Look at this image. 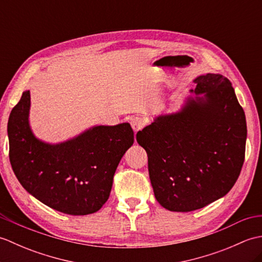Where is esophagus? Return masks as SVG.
Returning a JSON list of instances; mask_svg holds the SVG:
<instances>
[{"instance_id":"esophagus-1","label":"esophagus","mask_w":262,"mask_h":262,"mask_svg":"<svg viewBox=\"0 0 262 262\" xmlns=\"http://www.w3.org/2000/svg\"><path fill=\"white\" fill-rule=\"evenodd\" d=\"M130 125L133 127V129H134L135 133H137L138 130H141L142 128L145 125V120H144L142 117H132L130 118Z\"/></svg>"}]
</instances>
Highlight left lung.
Masks as SVG:
<instances>
[{
    "label": "left lung",
    "instance_id": "1",
    "mask_svg": "<svg viewBox=\"0 0 262 262\" xmlns=\"http://www.w3.org/2000/svg\"><path fill=\"white\" fill-rule=\"evenodd\" d=\"M193 82L196 97L136 135L147 153L155 198L171 211L196 210L224 197L246 154V115L230 80L208 73Z\"/></svg>",
    "mask_w": 262,
    "mask_h": 262
}]
</instances>
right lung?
I'll return each mask as SVG.
<instances>
[{
	"mask_svg": "<svg viewBox=\"0 0 262 262\" xmlns=\"http://www.w3.org/2000/svg\"><path fill=\"white\" fill-rule=\"evenodd\" d=\"M30 91H25L8 122L9 158L26 190L69 215L96 213L107 202L121 158L134 143L128 122L93 126L58 144L45 143L29 125Z\"/></svg>",
	"mask_w": 262,
	"mask_h": 262,
	"instance_id": "obj_1",
	"label": "right lung"
}]
</instances>
